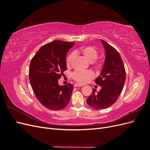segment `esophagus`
I'll use <instances>...</instances> for the list:
<instances>
[{
    "label": "esophagus",
    "instance_id": "34e87169",
    "mask_svg": "<svg viewBox=\"0 0 150 150\" xmlns=\"http://www.w3.org/2000/svg\"><path fill=\"white\" fill-rule=\"evenodd\" d=\"M80 86H83V85H81L79 84H74V87H80Z\"/></svg>",
    "mask_w": 150,
    "mask_h": 150
}]
</instances>
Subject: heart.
Returning <instances> with one entry per match:
<instances>
[{"label": "heart", "instance_id": "obj_1", "mask_svg": "<svg viewBox=\"0 0 150 150\" xmlns=\"http://www.w3.org/2000/svg\"><path fill=\"white\" fill-rule=\"evenodd\" d=\"M76 53L83 55L86 59L89 62H92L96 66L100 64V62L97 61L96 59L98 57V53L96 49L93 46H83L78 50H77ZM74 54H71L67 57L66 59L67 66H71L72 60L74 59ZM94 76L93 72L91 71H81L76 70L72 74V78L79 84H85L88 83Z\"/></svg>", "mask_w": 150, "mask_h": 150}]
</instances>
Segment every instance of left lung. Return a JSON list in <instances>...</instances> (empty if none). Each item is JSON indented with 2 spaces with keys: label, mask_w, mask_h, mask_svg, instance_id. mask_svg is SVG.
<instances>
[{
  "label": "left lung",
  "mask_w": 150,
  "mask_h": 150,
  "mask_svg": "<svg viewBox=\"0 0 150 150\" xmlns=\"http://www.w3.org/2000/svg\"><path fill=\"white\" fill-rule=\"evenodd\" d=\"M101 41L105 50V59L95 83L101 86V89L97 92L94 89L86 100L89 106L96 110H104L115 103L126 79L125 66L119 52L104 40L101 39Z\"/></svg>",
  "instance_id": "1"
}]
</instances>
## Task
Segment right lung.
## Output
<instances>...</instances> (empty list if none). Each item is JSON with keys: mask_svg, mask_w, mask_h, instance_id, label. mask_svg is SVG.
<instances>
[{"mask_svg": "<svg viewBox=\"0 0 150 150\" xmlns=\"http://www.w3.org/2000/svg\"><path fill=\"white\" fill-rule=\"evenodd\" d=\"M74 44L54 40L40 47L31 60V87L39 102L49 110H62L70 101L73 86H61L58 80L67 70L66 54Z\"/></svg>", "mask_w": 150, "mask_h": 150, "instance_id": "obj_1", "label": "right lung"}]
</instances>
